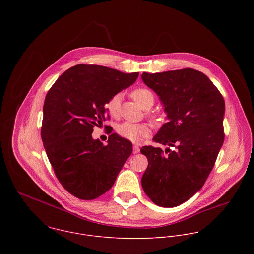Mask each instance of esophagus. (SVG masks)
<instances>
[{"label": "esophagus", "mask_w": 254, "mask_h": 254, "mask_svg": "<svg viewBox=\"0 0 254 254\" xmlns=\"http://www.w3.org/2000/svg\"><path fill=\"white\" fill-rule=\"evenodd\" d=\"M140 152V147L138 145H134L133 146V153L136 154V153H139Z\"/></svg>", "instance_id": "obj_1"}]
</instances>
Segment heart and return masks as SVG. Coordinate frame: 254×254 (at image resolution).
<instances>
[{"mask_svg":"<svg viewBox=\"0 0 254 254\" xmlns=\"http://www.w3.org/2000/svg\"><path fill=\"white\" fill-rule=\"evenodd\" d=\"M133 100L142 108V109H149L154 102L153 94L145 88H139L134 90L131 93ZM120 102L121 95H114L106 105V109L108 110L110 116L117 117L120 111ZM117 133L136 144L141 143L145 137L150 134V126L146 123H131L124 122L117 127Z\"/></svg>","mask_w":254,"mask_h":254,"instance_id":"obj_1","label":"heart"}]
</instances>
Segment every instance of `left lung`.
Returning <instances> with one entry per match:
<instances>
[{
  "instance_id": "obj_1",
  "label": "left lung",
  "mask_w": 254,
  "mask_h": 254,
  "mask_svg": "<svg viewBox=\"0 0 254 254\" xmlns=\"http://www.w3.org/2000/svg\"><path fill=\"white\" fill-rule=\"evenodd\" d=\"M142 80L166 113L167 122L152 140L168 145L165 152L142 147L148 160L142 187L156 205L175 207L202 188L214 166L224 142L225 102L211 80L191 68L144 72Z\"/></svg>"
}]
</instances>
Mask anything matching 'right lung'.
Wrapping results in <instances>:
<instances>
[{
	"instance_id": "1",
	"label": "right lung",
	"mask_w": 254,
	"mask_h": 254,
	"mask_svg": "<svg viewBox=\"0 0 254 254\" xmlns=\"http://www.w3.org/2000/svg\"><path fill=\"white\" fill-rule=\"evenodd\" d=\"M139 73L78 64L63 73L48 92L41 137L55 174L74 196L90 200L113 186L132 143L116 133L108 145L92 137L108 116L106 105L135 83Z\"/></svg>"
}]
</instances>
